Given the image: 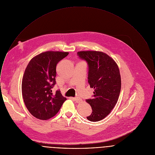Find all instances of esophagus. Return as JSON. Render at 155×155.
<instances>
[{
    "label": "esophagus",
    "instance_id": "obj_1",
    "mask_svg": "<svg viewBox=\"0 0 155 155\" xmlns=\"http://www.w3.org/2000/svg\"><path fill=\"white\" fill-rule=\"evenodd\" d=\"M73 99L76 102V103H80L82 102V99L79 97H74V98H73Z\"/></svg>",
    "mask_w": 155,
    "mask_h": 155
}]
</instances>
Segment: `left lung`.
<instances>
[{"label":"left lung","instance_id":"left-lung-1","mask_svg":"<svg viewBox=\"0 0 155 155\" xmlns=\"http://www.w3.org/2000/svg\"><path fill=\"white\" fill-rule=\"evenodd\" d=\"M78 55L88 64V82L94 90L93 97L86 100L92 108V113L87 118L94 122L102 120L118 99L121 85L118 67L111 57L102 52L81 51Z\"/></svg>","mask_w":155,"mask_h":155}]
</instances>
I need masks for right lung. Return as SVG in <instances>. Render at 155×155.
<instances>
[{"label": "right lung", "mask_w": 155, "mask_h": 155, "mask_svg": "<svg viewBox=\"0 0 155 155\" xmlns=\"http://www.w3.org/2000/svg\"><path fill=\"white\" fill-rule=\"evenodd\" d=\"M68 52L48 51L34 57L22 79L21 91L25 104L35 118L46 120L54 116L67 99L60 90L53 94L56 84V67Z\"/></svg>", "instance_id": "obj_1"}]
</instances>
